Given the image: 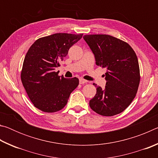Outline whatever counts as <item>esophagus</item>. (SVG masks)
I'll return each instance as SVG.
<instances>
[{"label":"esophagus","instance_id":"esophagus-1","mask_svg":"<svg viewBox=\"0 0 158 158\" xmlns=\"http://www.w3.org/2000/svg\"><path fill=\"white\" fill-rule=\"evenodd\" d=\"M89 81H87V80H85V79H82V78H81L79 79V84H86V83H88Z\"/></svg>","mask_w":158,"mask_h":158}]
</instances>
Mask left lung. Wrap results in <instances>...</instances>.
<instances>
[{
    "mask_svg": "<svg viewBox=\"0 0 158 158\" xmlns=\"http://www.w3.org/2000/svg\"><path fill=\"white\" fill-rule=\"evenodd\" d=\"M84 40L95 63L106 69L105 89L97 88L89 106L96 113L112 116L123 111L135 98L140 81L137 55L127 42L109 35H85Z\"/></svg>",
    "mask_w": 158,
    "mask_h": 158,
    "instance_id": "1",
    "label": "left lung"
}]
</instances>
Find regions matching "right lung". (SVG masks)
<instances>
[{"label":"right lung","mask_w":158,"mask_h":158,"mask_svg":"<svg viewBox=\"0 0 158 158\" xmlns=\"http://www.w3.org/2000/svg\"><path fill=\"white\" fill-rule=\"evenodd\" d=\"M82 36L83 34L56 33L39 38L29 48L21 79L29 99L40 110L47 113L61 110L78 86V78H64L58 76L55 69L69 48Z\"/></svg>","instance_id":"right-lung-1"}]
</instances>
